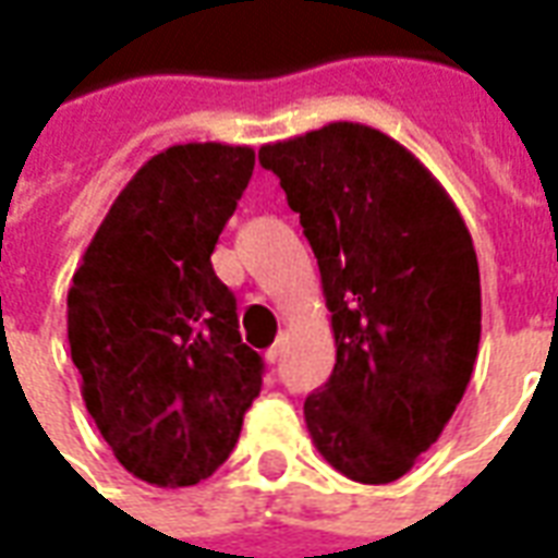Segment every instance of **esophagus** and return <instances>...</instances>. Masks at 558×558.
<instances>
[{
    "label": "esophagus",
    "mask_w": 558,
    "mask_h": 558,
    "mask_svg": "<svg viewBox=\"0 0 558 558\" xmlns=\"http://www.w3.org/2000/svg\"><path fill=\"white\" fill-rule=\"evenodd\" d=\"M282 349H286V336H279V339L272 342L270 349H267V361H270V363L279 361V357H282Z\"/></svg>",
    "instance_id": "esophagus-1"
}]
</instances>
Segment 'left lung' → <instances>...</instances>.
Instances as JSON below:
<instances>
[{
    "label": "left lung",
    "mask_w": 558,
    "mask_h": 558,
    "mask_svg": "<svg viewBox=\"0 0 558 558\" xmlns=\"http://www.w3.org/2000/svg\"><path fill=\"white\" fill-rule=\"evenodd\" d=\"M322 270L336 363L303 402L339 475L390 484L457 412L481 342L472 234L412 149L363 122L264 144Z\"/></svg>",
    "instance_id": "obj_1"
}]
</instances>
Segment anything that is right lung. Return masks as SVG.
Listing matches in <instances>:
<instances>
[{
  "instance_id": "1",
  "label": "right lung",
  "mask_w": 558,
  "mask_h": 558,
  "mask_svg": "<svg viewBox=\"0 0 558 558\" xmlns=\"http://www.w3.org/2000/svg\"><path fill=\"white\" fill-rule=\"evenodd\" d=\"M252 168V146L161 149L110 204L71 279L86 412L122 469L156 487L213 475L260 393L264 363L209 260Z\"/></svg>"
}]
</instances>
